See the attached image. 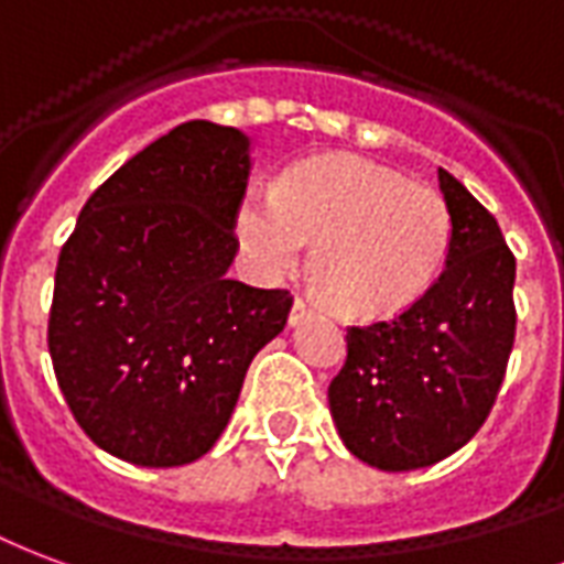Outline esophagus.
<instances>
[{
  "instance_id": "1",
  "label": "esophagus",
  "mask_w": 564,
  "mask_h": 564,
  "mask_svg": "<svg viewBox=\"0 0 564 564\" xmlns=\"http://www.w3.org/2000/svg\"><path fill=\"white\" fill-rule=\"evenodd\" d=\"M312 315V310H310V303H306V300H294V306H291V315H288V322H291V327H297V324H303L306 322V318H310Z\"/></svg>"
}]
</instances>
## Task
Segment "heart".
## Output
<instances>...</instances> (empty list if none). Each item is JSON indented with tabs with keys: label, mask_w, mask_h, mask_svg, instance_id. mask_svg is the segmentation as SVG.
<instances>
[{
	"label": "heart",
	"mask_w": 564,
	"mask_h": 564,
	"mask_svg": "<svg viewBox=\"0 0 564 564\" xmlns=\"http://www.w3.org/2000/svg\"><path fill=\"white\" fill-rule=\"evenodd\" d=\"M234 231L267 282L291 276L315 242L312 276L333 310L388 318L442 276L454 221L435 188L357 155H324L288 167L276 192H246Z\"/></svg>",
	"instance_id": "heart-1"
}]
</instances>
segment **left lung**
Segmentation results:
<instances>
[{"label": "left lung", "mask_w": 564, "mask_h": 564, "mask_svg": "<svg viewBox=\"0 0 564 564\" xmlns=\"http://www.w3.org/2000/svg\"><path fill=\"white\" fill-rule=\"evenodd\" d=\"M451 207L442 276L393 322L348 327V357L327 388L345 447L381 471L433 466L478 433L513 348V261L499 221L438 167Z\"/></svg>", "instance_id": "1"}]
</instances>
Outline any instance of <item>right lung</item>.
<instances>
[{
	"instance_id": "add662e5",
	"label": "right lung",
	"mask_w": 564,
	"mask_h": 564,
	"mask_svg": "<svg viewBox=\"0 0 564 564\" xmlns=\"http://www.w3.org/2000/svg\"><path fill=\"white\" fill-rule=\"evenodd\" d=\"M249 138L192 119L80 209L56 264L47 348L74 421L134 466L195 463L231 421L294 297L228 279Z\"/></svg>"
}]
</instances>
